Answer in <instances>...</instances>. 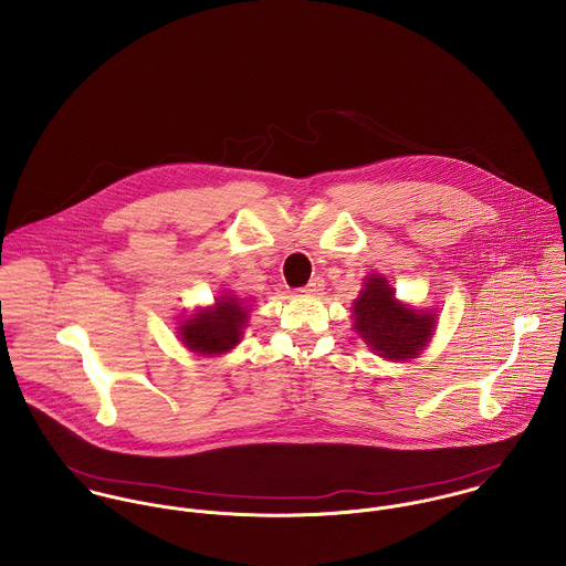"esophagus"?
Listing matches in <instances>:
<instances>
[{
  "mask_svg": "<svg viewBox=\"0 0 566 566\" xmlns=\"http://www.w3.org/2000/svg\"><path fill=\"white\" fill-rule=\"evenodd\" d=\"M324 290V279L323 276H314L307 285H305V292H310V294H321Z\"/></svg>",
  "mask_w": 566,
  "mask_h": 566,
  "instance_id": "esophagus-1",
  "label": "esophagus"
}]
</instances>
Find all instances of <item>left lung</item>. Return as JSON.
<instances>
[{"label": "left lung", "instance_id": "obj_1", "mask_svg": "<svg viewBox=\"0 0 566 566\" xmlns=\"http://www.w3.org/2000/svg\"><path fill=\"white\" fill-rule=\"evenodd\" d=\"M436 316L399 303L395 287L381 274H370L353 303L357 335L373 353L390 361L413 359L431 339Z\"/></svg>", "mask_w": 566, "mask_h": 566}]
</instances>
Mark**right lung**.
Wrapping results in <instances>:
<instances>
[{
	"label": "right lung",
	"instance_id": "1",
	"mask_svg": "<svg viewBox=\"0 0 566 566\" xmlns=\"http://www.w3.org/2000/svg\"><path fill=\"white\" fill-rule=\"evenodd\" d=\"M248 305L233 294H224L213 307L198 310L178 326L180 342L198 355H222L235 348L248 323Z\"/></svg>",
	"mask_w": 566,
	"mask_h": 566
}]
</instances>
